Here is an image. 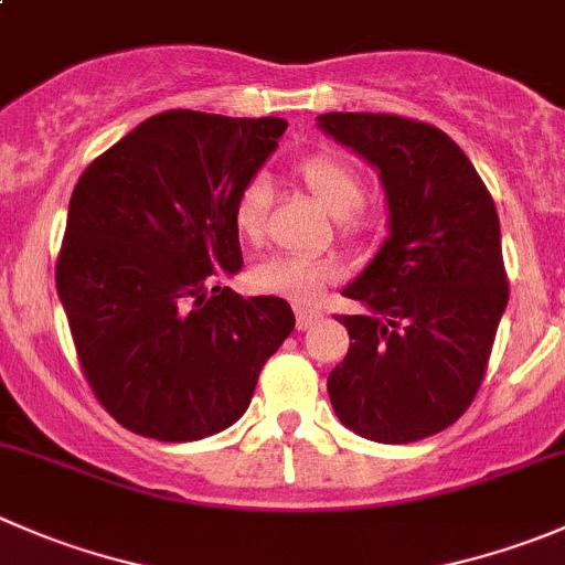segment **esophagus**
<instances>
[{
	"label": "esophagus",
	"instance_id": "esophagus-1",
	"mask_svg": "<svg viewBox=\"0 0 565 565\" xmlns=\"http://www.w3.org/2000/svg\"><path fill=\"white\" fill-rule=\"evenodd\" d=\"M322 315L320 311H311V309H298V331H306V328H311L315 322H320Z\"/></svg>",
	"mask_w": 565,
	"mask_h": 565
}]
</instances>
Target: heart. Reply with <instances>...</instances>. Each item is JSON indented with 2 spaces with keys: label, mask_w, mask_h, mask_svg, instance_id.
Here are the masks:
<instances>
[{
  "label": "heart",
  "mask_w": 565,
  "mask_h": 565,
  "mask_svg": "<svg viewBox=\"0 0 565 565\" xmlns=\"http://www.w3.org/2000/svg\"><path fill=\"white\" fill-rule=\"evenodd\" d=\"M295 173L303 179L309 193L339 217L344 232H361L366 226V215L361 210L364 184H361L359 171L344 157L309 154L295 166ZM267 212H270V184L265 177H250L239 188L237 204H234L237 232L256 243L265 232ZM339 278H342V265L333 256L276 254L262 259L250 270V287L259 292L281 295L292 303L311 306L322 298V289Z\"/></svg>",
  "instance_id": "heart-1"
}]
</instances>
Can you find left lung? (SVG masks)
I'll list each match as a JSON object with an SVG mask.
<instances>
[{
	"instance_id": "left-lung-1",
	"label": "left lung",
	"mask_w": 565,
	"mask_h": 565,
	"mask_svg": "<svg viewBox=\"0 0 565 565\" xmlns=\"http://www.w3.org/2000/svg\"><path fill=\"white\" fill-rule=\"evenodd\" d=\"M320 129L381 171L388 239L337 315L350 350L328 375L339 422L381 445L450 428L472 405L508 306L494 199L450 135L386 113H326Z\"/></svg>"
}]
</instances>
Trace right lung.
Listing matches in <instances>:
<instances>
[{
    "mask_svg": "<svg viewBox=\"0 0 565 565\" xmlns=\"http://www.w3.org/2000/svg\"><path fill=\"white\" fill-rule=\"evenodd\" d=\"M284 129L281 118L168 109L76 182L54 281L87 386L131 434L195 441L226 430L292 333L284 298L221 287L243 267L239 188Z\"/></svg>",
    "mask_w": 565,
    "mask_h": 565,
    "instance_id": "1",
    "label": "right lung"
}]
</instances>
